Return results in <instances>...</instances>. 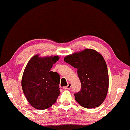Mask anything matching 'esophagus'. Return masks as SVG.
Listing matches in <instances>:
<instances>
[{"mask_svg": "<svg viewBox=\"0 0 130 130\" xmlns=\"http://www.w3.org/2000/svg\"><path fill=\"white\" fill-rule=\"evenodd\" d=\"M70 87H71V83H68V84L67 86L65 87L64 88H65V89H69L70 88Z\"/></svg>", "mask_w": 130, "mask_h": 130, "instance_id": "34e87169", "label": "esophagus"}]
</instances>
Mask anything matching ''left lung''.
Segmentation results:
<instances>
[{"label": "left lung", "mask_w": 130, "mask_h": 130, "mask_svg": "<svg viewBox=\"0 0 130 130\" xmlns=\"http://www.w3.org/2000/svg\"><path fill=\"white\" fill-rule=\"evenodd\" d=\"M64 61L77 69L81 89L74 94L76 100L87 108L100 106L109 87L107 66L102 55L95 50L85 49L68 55Z\"/></svg>", "instance_id": "obj_1"}]
</instances>
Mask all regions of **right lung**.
<instances>
[{
	"label": "right lung",
	"instance_id": "right-lung-1",
	"mask_svg": "<svg viewBox=\"0 0 130 130\" xmlns=\"http://www.w3.org/2000/svg\"><path fill=\"white\" fill-rule=\"evenodd\" d=\"M59 56H34L28 61L22 78V87L26 99L32 107L45 109L52 106L60 94V77L50 71Z\"/></svg>",
	"mask_w": 130,
	"mask_h": 130
}]
</instances>
